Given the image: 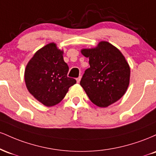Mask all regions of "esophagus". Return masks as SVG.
I'll list each match as a JSON object with an SVG mask.
<instances>
[{"mask_svg":"<svg viewBox=\"0 0 156 156\" xmlns=\"http://www.w3.org/2000/svg\"><path fill=\"white\" fill-rule=\"evenodd\" d=\"M80 79H81V77H80V76L78 77V78H76V80H77V82H78V83H79V82H80Z\"/></svg>","mask_w":156,"mask_h":156,"instance_id":"obj_1","label":"esophagus"}]
</instances>
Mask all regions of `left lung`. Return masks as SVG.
<instances>
[{
	"label": "left lung",
	"instance_id": "left-lung-1",
	"mask_svg": "<svg viewBox=\"0 0 156 156\" xmlns=\"http://www.w3.org/2000/svg\"><path fill=\"white\" fill-rule=\"evenodd\" d=\"M90 67L80 80L89 100L99 107H108L125 94L129 85L130 70L124 55L108 42L98 47L83 49Z\"/></svg>",
	"mask_w": 156,
	"mask_h": 156
}]
</instances>
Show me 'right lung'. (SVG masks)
I'll return each mask as SVG.
<instances>
[{
  "label": "right lung",
  "instance_id": "1",
  "mask_svg": "<svg viewBox=\"0 0 156 156\" xmlns=\"http://www.w3.org/2000/svg\"><path fill=\"white\" fill-rule=\"evenodd\" d=\"M62 54L55 43L48 44L35 53L25 70L27 89L46 106L60 103L76 83L74 78L67 77L69 67Z\"/></svg>",
  "mask_w": 156,
  "mask_h": 156
}]
</instances>
